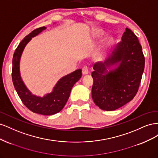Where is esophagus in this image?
<instances>
[{
    "label": "esophagus",
    "instance_id": "1",
    "mask_svg": "<svg viewBox=\"0 0 158 158\" xmlns=\"http://www.w3.org/2000/svg\"><path fill=\"white\" fill-rule=\"evenodd\" d=\"M88 73H89L88 66H84V67L82 68V74L84 75H86L88 74Z\"/></svg>",
    "mask_w": 158,
    "mask_h": 158
}]
</instances>
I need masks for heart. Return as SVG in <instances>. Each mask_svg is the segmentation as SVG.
<instances>
[{
	"mask_svg": "<svg viewBox=\"0 0 158 158\" xmlns=\"http://www.w3.org/2000/svg\"><path fill=\"white\" fill-rule=\"evenodd\" d=\"M106 45H109V41H107V42H106ZM101 57H103V54H102V55H101Z\"/></svg>",
	"mask_w": 158,
	"mask_h": 158,
	"instance_id": "b5f03b06",
	"label": "heart"
}]
</instances>
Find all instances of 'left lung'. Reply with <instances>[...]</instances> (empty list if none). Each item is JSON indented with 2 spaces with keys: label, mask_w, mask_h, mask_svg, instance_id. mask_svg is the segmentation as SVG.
Returning a JSON list of instances; mask_svg holds the SVG:
<instances>
[{
  "label": "left lung",
  "mask_w": 158,
  "mask_h": 158,
  "mask_svg": "<svg viewBox=\"0 0 158 158\" xmlns=\"http://www.w3.org/2000/svg\"><path fill=\"white\" fill-rule=\"evenodd\" d=\"M144 64L138 37L127 27L111 55L103 63L94 66L92 96L95 104L110 111L131 102L138 90Z\"/></svg>",
  "instance_id": "obj_1"
}]
</instances>
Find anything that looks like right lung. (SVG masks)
<instances>
[{
	"label": "right lung",
	"instance_id": "add662e5",
	"mask_svg": "<svg viewBox=\"0 0 158 158\" xmlns=\"http://www.w3.org/2000/svg\"><path fill=\"white\" fill-rule=\"evenodd\" d=\"M46 28L45 26L37 28L23 38L18 45L13 55L12 78L18 95L27 108L33 113L44 115H52L60 112L64 107L73 85L82 76V70L78 69L61 78L57 82L52 92L44 97L32 94L27 88L21 78L20 72L21 56L25 47L31 38L37 35Z\"/></svg>",
	"mask_w": 158,
	"mask_h": 158
}]
</instances>
